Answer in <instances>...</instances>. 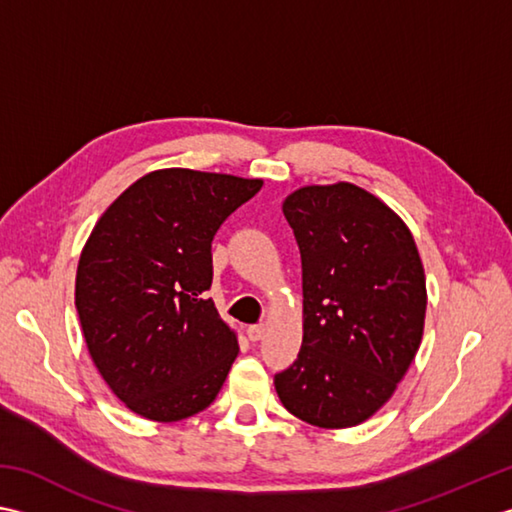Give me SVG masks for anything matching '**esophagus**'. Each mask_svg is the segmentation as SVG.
<instances>
[{"instance_id":"1","label":"esophagus","mask_w":512,"mask_h":512,"mask_svg":"<svg viewBox=\"0 0 512 512\" xmlns=\"http://www.w3.org/2000/svg\"><path fill=\"white\" fill-rule=\"evenodd\" d=\"M264 333H266V328L262 324H253V326L246 328V335H248L250 342H259V339L264 337Z\"/></svg>"}]
</instances>
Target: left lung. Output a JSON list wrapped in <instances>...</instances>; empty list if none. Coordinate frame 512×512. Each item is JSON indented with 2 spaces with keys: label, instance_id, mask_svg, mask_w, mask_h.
<instances>
[{
  "label": "left lung",
  "instance_id": "8db88e82",
  "mask_svg": "<svg viewBox=\"0 0 512 512\" xmlns=\"http://www.w3.org/2000/svg\"><path fill=\"white\" fill-rule=\"evenodd\" d=\"M282 210L302 253L304 337L275 390L302 422L357 426L393 397L422 344V257L402 217L355 184L304 186Z\"/></svg>",
  "mask_w": 512,
  "mask_h": 512
}]
</instances>
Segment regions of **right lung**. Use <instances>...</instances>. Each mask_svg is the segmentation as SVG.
I'll return each instance as SVG.
<instances>
[{
    "mask_svg": "<svg viewBox=\"0 0 512 512\" xmlns=\"http://www.w3.org/2000/svg\"><path fill=\"white\" fill-rule=\"evenodd\" d=\"M262 179L162 168L130 184L82 250L75 306L90 359L126 408L179 422L213 404L239 353L206 290L210 244Z\"/></svg>",
    "mask_w": 512,
    "mask_h": 512,
    "instance_id": "1",
    "label": "right lung"
}]
</instances>
